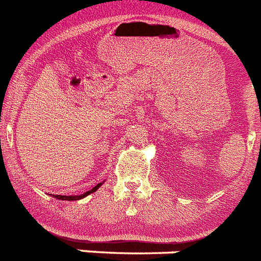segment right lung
Listing matches in <instances>:
<instances>
[{"instance_id":"add662e5","label":"right lung","mask_w":261,"mask_h":261,"mask_svg":"<svg viewBox=\"0 0 261 261\" xmlns=\"http://www.w3.org/2000/svg\"><path fill=\"white\" fill-rule=\"evenodd\" d=\"M100 186H102V183H98V185L95 186V187H94V188H91L90 191L85 192V194H82V195H76V196H71V195H70V196H66V195H54V198L60 199V200H80V199L85 198V196H87V195L93 194V192L97 191V190L100 187Z\"/></svg>"}]
</instances>
